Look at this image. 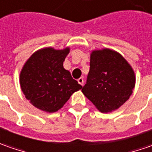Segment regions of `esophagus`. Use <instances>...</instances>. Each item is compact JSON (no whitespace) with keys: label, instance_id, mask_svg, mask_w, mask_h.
<instances>
[{"label":"esophagus","instance_id":"1","mask_svg":"<svg viewBox=\"0 0 152 152\" xmlns=\"http://www.w3.org/2000/svg\"><path fill=\"white\" fill-rule=\"evenodd\" d=\"M77 81H78V82H79V83L81 84V86H83V84H84V79H83L82 77H81V78H79V79H78Z\"/></svg>","mask_w":152,"mask_h":152}]
</instances>
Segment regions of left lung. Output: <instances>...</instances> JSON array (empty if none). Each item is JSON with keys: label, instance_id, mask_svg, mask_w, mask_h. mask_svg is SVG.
<instances>
[{"label": "left lung", "instance_id": "1", "mask_svg": "<svg viewBox=\"0 0 152 152\" xmlns=\"http://www.w3.org/2000/svg\"><path fill=\"white\" fill-rule=\"evenodd\" d=\"M135 86L134 71L128 61L115 50H92L90 71L81 92L103 113L121 107Z\"/></svg>", "mask_w": 152, "mask_h": 152}]
</instances>
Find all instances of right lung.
I'll use <instances>...</instances> for the list:
<instances>
[{"label":"right lung","mask_w":152,"mask_h":152,"mask_svg":"<svg viewBox=\"0 0 152 152\" xmlns=\"http://www.w3.org/2000/svg\"><path fill=\"white\" fill-rule=\"evenodd\" d=\"M69 52V47L63 50L47 47L34 52L25 62L20 72V86L34 107L55 113L82 88L63 66Z\"/></svg>","instance_id":"1"}]
</instances>
